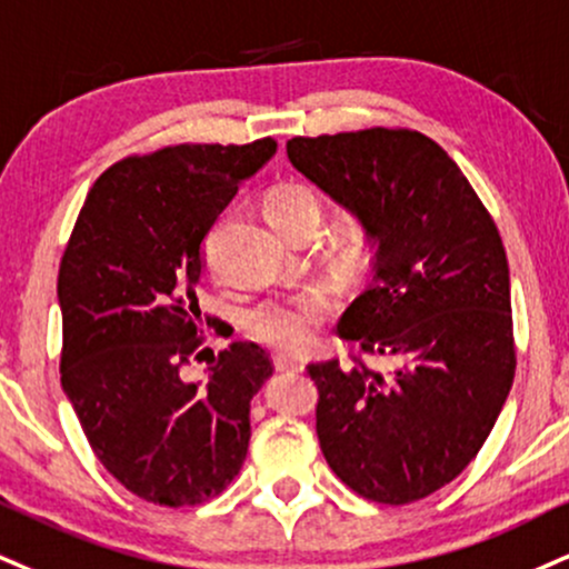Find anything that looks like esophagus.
Here are the masks:
<instances>
[{"label": "esophagus", "mask_w": 569, "mask_h": 569, "mask_svg": "<svg viewBox=\"0 0 569 569\" xmlns=\"http://www.w3.org/2000/svg\"><path fill=\"white\" fill-rule=\"evenodd\" d=\"M276 371H305V362L297 358H286V355H278L276 360Z\"/></svg>", "instance_id": "1"}]
</instances>
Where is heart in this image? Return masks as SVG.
<instances>
[{"label": "heart", "mask_w": 569, "mask_h": 569, "mask_svg": "<svg viewBox=\"0 0 569 569\" xmlns=\"http://www.w3.org/2000/svg\"><path fill=\"white\" fill-rule=\"evenodd\" d=\"M267 217L280 232L291 236L305 228H318L323 201L318 190L307 182H283L267 196ZM333 310L331 297L320 289H310L293 297L270 299L249 312L251 337L280 352H299L315 339L320 326Z\"/></svg>", "instance_id": "obj_1"}]
</instances>
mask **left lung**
Wrapping results in <instances>:
<instances>
[{
    "mask_svg": "<svg viewBox=\"0 0 569 569\" xmlns=\"http://www.w3.org/2000/svg\"><path fill=\"white\" fill-rule=\"evenodd\" d=\"M297 172L358 219L373 286L339 337L397 360L312 362L320 450L345 485L402 506L453 482L480 453L515 381L509 262L456 161L410 129L293 137Z\"/></svg>",
    "mask_w": 569,
    "mask_h": 569,
    "instance_id": "obj_1",
    "label": "left lung"
}]
</instances>
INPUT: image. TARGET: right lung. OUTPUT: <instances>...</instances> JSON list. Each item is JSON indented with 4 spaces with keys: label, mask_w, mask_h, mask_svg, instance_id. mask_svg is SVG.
<instances>
[{
    "label": "right lung",
    "mask_w": 569,
    "mask_h": 569,
    "mask_svg": "<svg viewBox=\"0 0 569 569\" xmlns=\"http://www.w3.org/2000/svg\"><path fill=\"white\" fill-rule=\"evenodd\" d=\"M249 146H174L113 163L89 190L58 272L60 385L100 463L159 506L209 501L249 450V410L272 376L254 341H232L201 382L203 238L243 180L276 156ZM214 320L207 318V326Z\"/></svg>",
    "instance_id": "right-lung-1"
}]
</instances>
